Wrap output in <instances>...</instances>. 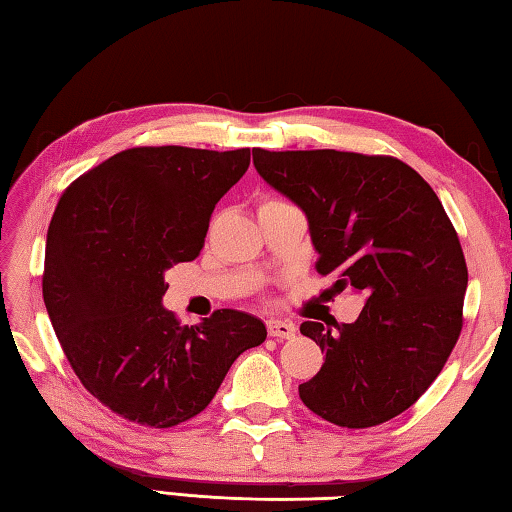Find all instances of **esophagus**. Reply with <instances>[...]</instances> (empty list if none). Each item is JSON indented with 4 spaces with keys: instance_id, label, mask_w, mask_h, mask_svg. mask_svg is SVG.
<instances>
[{
    "instance_id": "obj_1",
    "label": "esophagus",
    "mask_w": 512,
    "mask_h": 512,
    "mask_svg": "<svg viewBox=\"0 0 512 512\" xmlns=\"http://www.w3.org/2000/svg\"><path fill=\"white\" fill-rule=\"evenodd\" d=\"M266 329H268V336H273V339H293L296 336V325L289 323V320H277V318H271L266 323Z\"/></svg>"
}]
</instances>
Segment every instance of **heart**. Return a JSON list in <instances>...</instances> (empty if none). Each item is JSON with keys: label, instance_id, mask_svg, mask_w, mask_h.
Returning <instances> with one entry per match:
<instances>
[{"label": "heart", "instance_id": "b5f03b06", "mask_svg": "<svg viewBox=\"0 0 512 512\" xmlns=\"http://www.w3.org/2000/svg\"><path fill=\"white\" fill-rule=\"evenodd\" d=\"M268 201H277V198H268ZM268 201H266V203H268Z\"/></svg>", "mask_w": 512, "mask_h": 512}]
</instances>
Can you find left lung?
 I'll return each instance as SVG.
<instances>
[{
	"label": "left lung",
	"mask_w": 512,
	"mask_h": 512,
	"mask_svg": "<svg viewBox=\"0 0 512 512\" xmlns=\"http://www.w3.org/2000/svg\"><path fill=\"white\" fill-rule=\"evenodd\" d=\"M259 176L307 214L316 271L366 296L354 323L305 320L325 363L300 400L348 429L395 418L427 391L463 327L467 266L443 203L391 155L255 149ZM335 329L332 330L331 327Z\"/></svg>",
	"instance_id": "obj_1"
}]
</instances>
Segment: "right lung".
Masks as SVG:
<instances>
[{
    "label": "right lung",
    "mask_w": 512,
    "mask_h": 512,
    "mask_svg": "<svg viewBox=\"0 0 512 512\" xmlns=\"http://www.w3.org/2000/svg\"><path fill=\"white\" fill-rule=\"evenodd\" d=\"M250 149L137 146L69 185L47 230L42 298L69 366L121 418L169 429L201 413L259 318L216 309L180 325L162 307L164 273L192 262L214 205L244 176Z\"/></svg>",
    "instance_id": "1"
}]
</instances>
